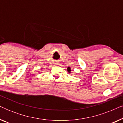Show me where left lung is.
Here are the masks:
<instances>
[{"instance_id": "left-lung-1", "label": "left lung", "mask_w": 123, "mask_h": 123, "mask_svg": "<svg viewBox=\"0 0 123 123\" xmlns=\"http://www.w3.org/2000/svg\"><path fill=\"white\" fill-rule=\"evenodd\" d=\"M67 70H68V72H69V73H70L71 70H70V67H68V68H67Z\"/></svg>"}]
</instances>
